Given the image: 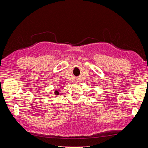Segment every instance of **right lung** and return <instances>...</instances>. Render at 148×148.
<instances>
[{"mask_svg":"<svg viewBox=\"0 0 148 148\" xmlns=\"http://www.w3.org/2000/svg\"><path fill=\"white\" fill-rule=\"evenodd\" d=\"M59 91H60V89H59V90H56L54 91V94H55V96H58L59 95Z\"/></svg>","mask_w":148,"mask_h":148,"instance_id":"right-lung-1","label":"right lung"}]
</instances>
